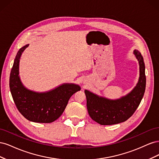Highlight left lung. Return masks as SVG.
<instances>
[{"instance_id": "1", "label": "left lung", "mask_w": 159, "mask_h": 159, "mask_svg": "<svg viewBox=\"0 0 159 159\" xmlns=\"http://www.w3.org/2000/svg\"><path fill=\"white\" fill-rule=\"evenodd\" d=\"M139 64L138 83L131 92L121 98L110 99L85 89L87 108L90 117L102 125H110L127 121L140 104L146 87L145 66L141 52L133 51Z\"/></svg>"}]
</instances>
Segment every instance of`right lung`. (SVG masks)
Wrapping results in <instances>:
<instances>
[{"instance_id": "right-lung-1", "label": "right lung", "mask_w": 159, "mask_h": 159, "mask_svg": "<svg viewBox=\"0 0 159 159\" xmlns=\"http://www.w3.org/2000/svg\"><path fill=\"white\" fill-rule=\"evenodd\" d=\"M28 46L22 47L14 59L9 80L11 92L19 112L28 121L52 123L61 116L71 96L81 88L74 84H63L46 92H36L25 87L19 76V64Z\"/></svg>"}]
</instances>
